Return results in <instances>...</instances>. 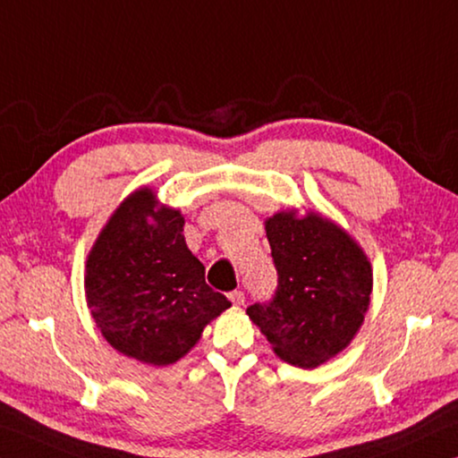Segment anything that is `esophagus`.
Masks as SVG:
<instances>
[{
    "label": "esophagus",
    "mask_w": 458,
    "mask_h": 458,
    "mask_svg": "<svg viewBox=\"0 0 458 458\" xmlns=\"http://www.w3.org/2000/svg\"><path fill=\"white\" fill-rule=\"evenodd\" d=\"M230 301H232V305H236V307H240V305H244V293L242 291H232L230 294Z\"/></svg>",
    "instance_id": "1"
}]
</instances>
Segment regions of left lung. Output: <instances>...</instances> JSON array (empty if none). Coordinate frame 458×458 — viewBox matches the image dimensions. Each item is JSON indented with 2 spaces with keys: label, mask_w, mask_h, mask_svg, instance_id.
<instances>
[{
  "label": "left lung",
  "mask_w": 458,
  "mask_h": 458,
  "mask_svg": "<svg viewBox=\"0 0 458 458\" xmlns=\"http://www.w3.org/2000/svg\"><path fill=\"white\" fill-rule=\"evenodd\" d=\"M278 273L275 299L246 315L291 366H321L352 344L371 301L374 270L363 248L319 212L281 210L265 220Z\"/></svg>",
  "instance_id": "obj_1"
}]
</instances>
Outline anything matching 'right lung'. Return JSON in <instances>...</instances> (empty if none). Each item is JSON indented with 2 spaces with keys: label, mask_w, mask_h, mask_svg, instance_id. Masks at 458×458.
Segmentation results:
<instances>
[{
  "label": "right lung",
  "mask_w": 458,
  "mask_h": 458,
  "mask_svg": "<svg viewBox=\"0 0 458 458\" xmlns=\"http://www.w3.org/2000/svg\"><path fill=\"white\" fill-rule=\"evenodd\" d=\"M183 214L149 185L121 201L84 267V293L98 331L119 353L149 366L182 360L208 323L230 307L206 284L183 238Z\"/></svg>",
  "instance_id": "add662e5"
}]
</instances>
